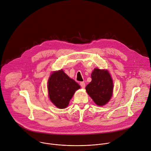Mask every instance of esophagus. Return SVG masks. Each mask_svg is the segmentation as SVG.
Masks as SVG:
<instances>
[{"label":"esophagus","mask_w":151,"mask_h":151,"mask_svg":"<svg viewBox=\"0 0 151 151\" xmlns=\"http://www.w3.org/2000/svg\"><path fill=\"white\" fill-rule=\"evenodd\" d=\"M80 85L82 88H84L85 87V83L84 82H81Z\"/></svg>","instance_id":"obj_1"}]
</instances>
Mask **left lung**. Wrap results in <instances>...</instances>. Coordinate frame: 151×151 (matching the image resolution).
<instances>
[{
	"label": "left lung",
	"instance_id": "obj_1",
	"mask_svg": "<svg viewBox=\"0 0 151 151\" xmlns=\"http://www.w3.org/2000/svg\"><path fill=\"white\" fill-rule=\"evenodd\" d=\"M91 79V82L86 86V91L97 105H105L113 93V81L110 73L107 70L95 68Z\"/></svg>",
	"mask_w": 151,
	"mask_h": 151
}]
</instances>
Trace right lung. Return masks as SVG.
Wrapping results in <instances>:
<instances>
[{
  "mask_svg": "<svg viewBox=\"0 0 151 151\" xmlns=\"http://www.w3.org/2000/svg\"><path fill=\"white\" fill-rule=\"evenodd\" d=\"M80 87V85L63 70L53 72L48 81L50 99L59 109L67 107L74 93Z\"/></svg>",
  "mask_w": 151,
  "mask_h": 151,
  "instance_id": "right-lung-1",
  "label": "right lung"
}]
</instances>
